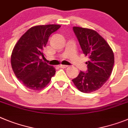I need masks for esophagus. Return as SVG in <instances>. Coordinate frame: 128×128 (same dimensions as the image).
Here are the masks:
<instances>
[{"label": "esophagus", "instance_id": "esophagus-1", "mask_svg": "<svg viewBox=\"0 0 128 128\" xmlns=\"http://www.w3.org/2000/svg\"><path fill=\"white\" fill-rule=\"evenodd\" d=\"M59 67L60 68H66L68 67V66H66V65H62V64H60V65L59 66Z\"/></svg>", "mask_w": 128, "mask_h": 128}]
</instances>
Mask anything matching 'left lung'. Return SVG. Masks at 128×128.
<instances>
[{
    "label": "left lung",
    "mask_w": 128,
    "mask_h": 128,
    "mask_svg": "<svg viewBox=\"0 0 128 128\" xmlns=\"http://www.w3.org/2000/svg\"><path fill=\"white\" fill-rule=\"evenodd\" d=\"M83 53L88 56V70L80 72L72 80L76 88L83 93H91L100 88L108 80L113 70L114 54L102 36L95 30L73 28Z\"/></svg>",
    "instance_id": "left-lung-1"
}]
</instances>
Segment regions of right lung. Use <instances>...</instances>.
I'll use <instances>...</instances> for the list:
<instances>
[{"instance_id":"right-lung-1","label":"right lung","mask_w":128,"mask_h":128,"mask_svg":"<svg viewBox=\"0 0 128 128\" xmlns=\"http://www.w3.org/2000/svg\"><path fill=\"white\" fill-rule=\"evenodd\" d=\"M60 26H35L20 38L11 56L13 71L18 79L28 88L41 90L50 83L55 74V68L40 58L52 33Z\"/></svg>"}]
</instances>
